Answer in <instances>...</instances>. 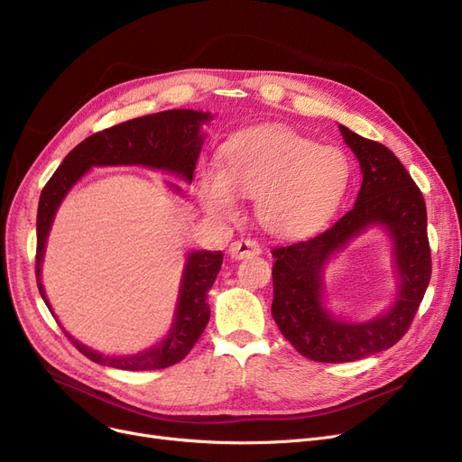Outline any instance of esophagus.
<instances>
[{"mask_svg": "<svg viewBox=\"0 0 462 462\" xmlns=\"http://www.w3.org/2000/svg\"><path fill=\"white\" fill-rule=\"evenodd\" d=\"M260 245H258V241H254V239H249V237H244V239H236V241H232L230 244V249H228V253H230V256L232 258H245V256H254V254H260Z\"/></svg>", "mask_w": 462, "mask_h": 462, "instance_id": "obj_1", "label": "esophagus"}]
</instances>
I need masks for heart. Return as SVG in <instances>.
Returning <instances> with one entry per match:
<instances>
[{
    "mask_svg": "<svg viewBox=\"0 0 462 462\" xmlns=\"http://www.w3.org/2000/svg\"><path fill=\"white\" fill-rule=\"evenodd\" d=\"M348 183L350 162L338 148L312 143L288 129L256 127L223 145L221 168H200L199 199L217 218L236 215V194L256 199L265 230L300 236L328 221Z\"/></svg>",
    "mask_w": 462,
    "mask_h": 462,
    "instance_id": "heart-1",
    "label": "heart"
}]
</instances>
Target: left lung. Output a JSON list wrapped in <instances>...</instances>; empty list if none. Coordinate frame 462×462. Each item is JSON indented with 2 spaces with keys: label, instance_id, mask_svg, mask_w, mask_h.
Segmentation results:
<instances>
[{
  "label": "left lung",
  "instance_id": "1",
  "mask_svg": "<svg viewBox=\"0 0 462 462\" xmlns=\"http://www.w3.org/2000/svg\"><path fill=\"white\" fill-rule=\"evenodd\" d=\"M338 129L363 174L354 208L322 234L272 251L273 320L301 356L322 363L356 361L399 343L430 281L427 208L420 187L383 143L363 138L345 125ZM373 224L383 226L394 241L400 273L396 303L371 323L333 319L321 305V272L333 252Z\"/></svg>",
  "mask_w": 462,
  "mask_h": 462
}]
</instances>
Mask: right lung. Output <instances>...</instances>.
<instances>
[{"mask_svg":"<svg viewBox=\"0 0 462 462\" xmlns=\"http://www.w3.org/2000/svg\"><path fill=\"white\" fill-rule=\"evenodd\" d=\"M211 114L197 110H164L136 119L124 121L110 129L88 136L72 150L58 166L54 176L44 185L37 209V254L35 275L39 292L48 305L41 284V263L44 244L51 232L54 215L69 189L75 185L91 166L142 164L150 168L168 170L192 181L194 168L204 143L200 127L211 121ZM223 263L221 251H194L189 254L180 300L172 329L157 346L134 354L108 357L75 341L69 333V341L88 359L101 365L124 371H157L176 365L197 345L209 320L208 290L213 286ZM51 309V305H48Z\"/></svg>","mask_w":462,"mask_h":462,"instance_id":"obj_1","label":"right lung"}]
</instances>
